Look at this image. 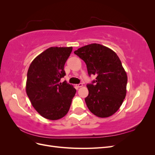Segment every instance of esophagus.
<instances>
[{
  "instance_id": "esophagus-1",
  "label": "esophagus",
  "mask_w": 155,
  "mask_h": 155,
  "mask_svg": "<svg viewBox=\"0 0 155 155\" xmlns=\"http://www.w3.org/2000/svg\"><path fill=\"white\" fill-rule=\"evenodd\" d=\"M76 86L78 88H80V87H83V84L82 83H79V84H78V85H76Z\"/></svg>"
}]
</instances>
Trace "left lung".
I'll return each instance as SVG.
<instances>
[{"instance_id": "1", "label": "left lung", "mask_w": 155, "mask_h": 155, "mask_svg": "<svg viewBox=\"0 0 155 155\" xmlns=\"http://www.w3.org/2000/svg\"><path fill=\"white\" fill-rule=\"evenodd\" d=\"M87 64L88 76L96 80L87 84V107L92 114L107 118L118 110L126 96L127 76L118 56L113 50L93 43L74 51Z\"/></svg>"}]
</instances>
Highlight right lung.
Instances as JSON below:
<instances>
[{"instance_id": "1", "label": "right lung", "mask_w": 155, "mask_h": 155, "mask_svg": "<svg viewBox=\"0 0 155 155\" xmlns=\"http://www.w3.org/2000/svg\"><path fill=\"white\" fill-rule=\"evenodd\" d=\"M72 47H50L34 59L27 73L26 91L31 104L44 118L55 120L67 114L76 90L61 79Z\"/></svg>"}]
</instances>
